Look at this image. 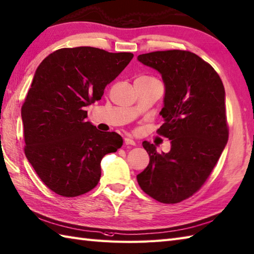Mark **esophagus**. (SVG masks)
<instances>
[{"instance_id":"obj_1","label":"esophagus","mask_w":254,"mask_h":254,"mask_svg":"<svg viewBox=\"0 0 254 254\" xmlns=\"http://www.w3.org/2000/svg\"><path fill=\"white\" fill-rule=\"evenodd\" d=\"M124 143L127 144V145H135V141L133 140L131 137H124Z\"/></svg>"}]
</instances>
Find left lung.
Masks as SVG:
<instances>
[{
    "label": "left lung",
    "instance_id": "8db88e82",
    "mask_svg": "<svg viewBox=\"0 0 254 254\" xmlns=\"http://www.w3.org/2000/svg\"><path fill=\"white\" fill-rule=\"evenodd\" d=\"M137 61L162 76L164 123L157 131L170 138L171 151L160 154L144 141L150 163L136 180L154 199L177 203L199 190L225 150V88L215 69L190 52H154Z\"/></svg>",
    "mask_w": 254,
    "mask_h": 254
}]
</instances>
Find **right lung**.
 <instances>
[{"label":"right lung","instance_id":"1","mask_svg":"<svg viewBox=\"0 0 254 254\" xmlns=\"http://www.w3.org/2000/svg\"><path fill=\"white\" fill-rule=\"evenodd\" d=\"M133 58L94 47L62 48L35 71L22 107L25 155L49 190L64 197L86 193L101 176V160L123 144L116 132L86 121L84 108Z\"/></svg>","mask_w":254,"mask_h":254}]
</instances>
